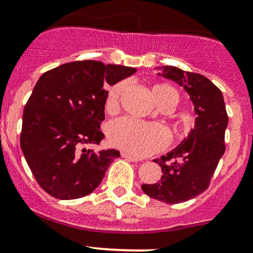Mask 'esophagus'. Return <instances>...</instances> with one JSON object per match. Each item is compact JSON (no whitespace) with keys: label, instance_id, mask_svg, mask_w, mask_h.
I'll return each mask as SVG.
<instances>
[{"label":"esophagus","instance_id":"1","mask_svg":"<svg viewBox=\"0 0 253 253\" xmlns=\"http://www.w3.org/2000/svg\"><path fill=\"white\" fill-rule=\"evenodd\" d=\"M122 157H123V158H126V159L131 160V162H138V160H141L140 158H137V157L132 156V154L126 153V152H122Z\"/></svg>","mask_w":253,"mask_h":253}]
</instances>
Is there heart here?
<instances>
[{
  "mask_svg": "<svg viewBox=\"0 0 253 253\" xmlns=\"http://www.w3.org/2000/svg\"><path fill=\"white\" fill-rule=\"evenodd\" d=\"M126 85V81H122L110 89L106 102L108 108L116 107ZM169 94L175 95L177 99V93L167 84H157L152 88V95L157 102ZM107 137L112 146L138 157L147 156L164 148L169 140L167 130L162 126L145 123L127 117L111 122L107 127Z\"/></svg>",
  "mask_w": 253,
  "mask_h": 253,
  "instance_id": "1",
  "label": "heart"
}]
</instances>
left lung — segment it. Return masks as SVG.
I'll return each instance as SVG.
<instances>
[{
	"mask_svg": "<svg viewBox=\"0 0 253 253\" xmlns=\"http://www.w3.org/2000/svg\"><path fill=\"white\" fill-rule=\"evenodd\" d=\"M157 70L158 76L183 86L197 118L194 127L177 147L154 159L162 168V178L154 184H142V191L159 202L177 204L193 199L210 184L224 153L228 116L222 91L205 76L175 66Z\"/></svg>",
	"mask_w": 253,
	"mask_h": 253,
	"instance_id": "left-lung-1",
	"label": "left lung"
}]
</instances>
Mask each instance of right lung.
Here are the masks:
<instances>
[{"mask_svg": "<svg viewBox=\"0 0 253 253\" xmlns=\"http://www.w3.org/2000/svg\"><path fill=\"white\" fill-rule=\"evenodd\" d=\"M136 72L96 60L73 61L44 72L24 108L20 147L37 183L56 199L85 197L99 187L117 149H81L105 137L107 85Z\"/></svg>", "mask_w": 253, "mask_h": 253, "instance_id": "right-lung-1", "label": "right lung"}]
</instances>
